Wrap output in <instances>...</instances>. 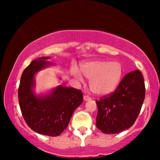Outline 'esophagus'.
I'll return each instance as SVG.
<instances>
[{"label": "esophagus", "instance_id": "esophagus-1", "mask_svg": "<svg viewBox=\"0 0 160 160\" xmlns=\"http://www.w3.org/2000/svg\"><path fill=\"white\" fill-rule=\"evenodd\" d=\"M84 100H85V101H87V100H91V98H89V96H87V95H84Z\"/></svg>", "mask_w": 160, "mask_h": 160}]
</instances>
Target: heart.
Instances as JSON below:
<instances>
[{
  "mask_svg": "<svg viewBox=\"0 0 160 160\" xmlns=\"http://www.w3.org/2000/svg\"><path fill=\"white\" fill-rule=\"evenodd\" d=\"M84 76L90 79L91 91L98 95H107L112 93L121 82L123 76V67L119 62H111L107 60H96L84 62L81 66ZM73 76L82 82V77L74 70Z\"/></svg>",
  "mask_w": 160,
  "mask_h": 160,
  "instance_id": "heart-1",
  "label": "heart"
}]
</instances>
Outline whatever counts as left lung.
I'll return each mask as SVG.
<instances>
[{
    "instance_id": "left-lung-1",
    "label": "left lung",
    "mask_w": 160,
    "mask_h": 160,
    "mask_svg": "<svg viewBox=\"0 0 160 160\" xmlns=\"http://www.w3.org/2000/svg\"><path fill=\"white\" fill-rule=\"evenodd\" d=\"M145 83L135 70L122 78L113 92L96 100V126L106 134H116L133 125L145 99Z\"/></svg>"
}]
</instances>
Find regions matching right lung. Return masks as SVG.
<instances>
[{
    "label": "right lung",
    "mask_w": 160,
    "mask_h": 160,
    "mask_svg": "<svg viewBox=\"0 0 160 160\" xmlns=\"http://www.w3.org/2000/svg\"><path fill=\"white\" fill-rule=\"evenodd\" d=\"M49 58L32 60L24 70L18 89L22 114L29 128L39 134L56 137L67 128L73 111L83 102V93L73 87L58 86L47 95L33 92L35 74L51 65Z\"/></svg>",
    "instance_id": "right-lung-1"
}]
</instances>
